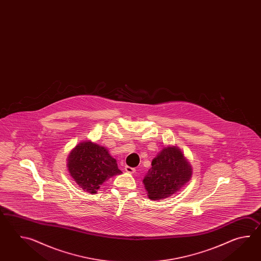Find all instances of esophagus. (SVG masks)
<instances>
[{
	"label": "esophagus",
	"instance_id": "1",
	"mask_svg": "<svg viewBox=\"0 0 261 261\" xmlns=\"http://www.w3.org/2000/svg\"><path fill=\"white\" fill-rule=\"evenodd\" d=\"M125 171L127 172H129V173H134L135 172V169L129 166H125Z\"/></svg>",
	"mask_w": 261,
	"mask_h": 261
}]
</instances>
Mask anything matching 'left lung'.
I'll return each instance as SVG.
<instances>
[{"instance_id":"obj_1","label":"left lung","mask_w":261,"mask_h":261,"mask_svg":"<svg viewBox=\"0 0 261 261\" xmlns=\"http://www.w3.org/2000/svg\"><path fill=\"white\" fill-rule=\"evenodd\" d=\"M152 167L144 176L148 198L162 200L177 192L188 183L192 168L177 147H165L152 161Z\"/></svg>"}]
</instances>
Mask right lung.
Wrapping results in <instances>:
<instances>
[{
	"instance_id": "1",
	"label": "right lung",
	"mask_w": 261,
	"mask_h": 261,
	"mask_svg": "<svg viewBox=\"0 0 261 261\" xmlns=\"http://www.w3.org/2000/svg\"><path fill=\"white\" fill-rule=\"evenodd\" d=\"M68 169L78 186L90 193H95L109 178L122 172L106 147L91 142L80 143L71 151Z\"/></svg>"
}]
</instances>
